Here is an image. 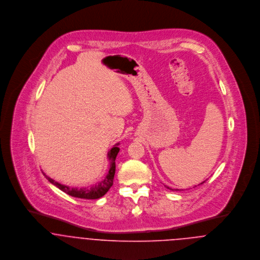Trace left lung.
<instances>
[{
	"mask_svg": "<svg viewBox=\"0 0 260 260\" xmlns=\"http://www.w3.org/2000/svg\"><path fill=\"white\" fill-rule=\"evenodd\" d=\"M204 182H205V181H203V182H202V183H200V184H203V183H204ZM200 184H199V185H200ZM167 188H168V189H170V190H173V189H172V188H169V187H167Z\"/></svg>",
	"mask_w": 260,
	"mask_h": 260,
	"instance_id": "1",
	"label": "left lung"
}]
</instances>
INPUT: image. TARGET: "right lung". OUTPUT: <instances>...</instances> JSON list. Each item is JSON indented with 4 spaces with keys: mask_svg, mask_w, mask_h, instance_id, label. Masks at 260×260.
<instances>
[{
    "mask_svg": "<svg viewBox=\"0 0 260 260\" xmlns=\"http://www.w3.org/2000/svg\"><path fill=\"white\" fill-rule=\"evenodd\" d=\"M118 145H119V143L114 145V147L108 152V159H109V162H110V169H109L108 174L106 175V177L102 181L98 182L95 185L90 186V187H81V188L70 187V186L63 185L59 182H56L55 180H53L52 178L47 176L45 173H44V175L50 183L58 187L60 190L69 194L70 196L77 197V198H82V199H98V198L104 196L108 192V190L111 188V186L113 185V179H114L115 169H116L115 159H116V156H117V154L120 150Z\"/></svg>",
    "mask_w": 260,
    "mask_h": 260,
    "instance_id": "right-lung-1",
    "label": "right lung"
}]
</instances>
